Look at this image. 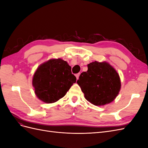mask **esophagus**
<instances>
[{
	"instance_id": "34e87169",
	"label": "esophagus",
	"mask_w": 148,
	"mask_h": 148,
	"mask_svg": "<svg viewBox=\"0 0 148 148\" xmlns=\"http://www.w3.org/2000/svg\"><path fill=\"white\" fill-rule=\"evenodd\" d=\"M79 75H80L79 73H77V74H76V75H75L76 77H77V79L79 78Z\"/></svg>"
}]
</instances>
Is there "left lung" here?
Here are the masks:
<instances>
[{
    "instance_id": "8db88e82",
    "label": "left lung",
    "mask_w": 148,
    "mask_h": 148,
    "mask_svg": "<svg viewBox=\"0 0 148 148\" xmlns=\"http://www.w3.org/2000/svg\"><path fill=\"white\" fill-rule=\"evenodd\" d=\"M77 83L86 99L95 106H104L112 102L121 87L118 73L106 62H91L88 71L80 75Z\"/></svg>"
}]
</instances>
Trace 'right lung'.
Returning <instances> with one entry per match:
<instances>
[{"mask_svg":"<svg viewBox=\"0 0 148 148\" xmlns=\"http://www.w3.org/2000/svg\"><path fill=\"white\" fill-rule=\"evenodd\" d=\"M76 80L66 61L50 59L37 69L33 76V86L39 99L49 104L63 97Z\"/></svg>","mask_w":148,"mask_h":148,"instance_id":"1","label":"right lung"}]
</instances>
